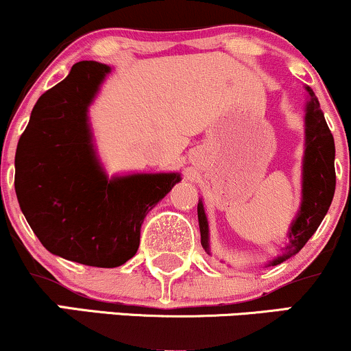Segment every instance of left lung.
Returning a JSON list of instances; mask_svg holds the SVG:
<instances>
[{
	"instance_id": "8db88e82",
	"label": "left lung",
	"mask_w": 351,
	"mask_h": 351,
	"mask_svg": "<svg viewBox=\"0 0 351 351\" xmlns=\"http://www.w3.org/2000/svg\"><path fill=\"white\" fill-rule=\"evenodd\" d=\"M307 104H305V150L302 160V201L297 211L295 219L292 221L287 232V243L279 256L269 261V265H277L284 261L291 259L304 247L305 243L313 236L317 228L324 221L333 195H335V142L325 122L324 112L320 104L308 86ZM198 221L201 232V244L208 254H211L209 247V226L208 217L204 213L203 199L198 201Z\"/></svg>"
}]
</instances>
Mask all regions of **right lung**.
<instances>
[{"label":"right lung","instance_id":"obj_1","mask_svg":"<svg viewBox=\"0 0 351 351\" xmlns=\"http://www.w3.org/2000/svg\"><path fill=\"white\" fill-rule=\"evenodd\" d=\"M110 67L72 66L39 97L16 150L19 208L51 254L92 267H119L136 254L147 213L181 181L180 173L108 178L94 148L88 107Z\"/></svg>","mask_w":351,"mask_h":351}]
</instances>
